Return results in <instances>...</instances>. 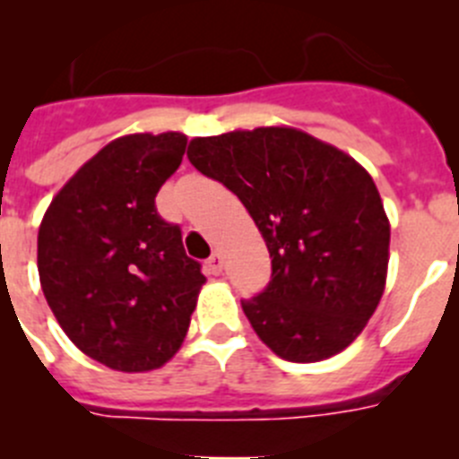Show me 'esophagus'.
Returning a JSON list of instances; mask_svg holds the SVG:
<instances>
[{
	"label": "esophagus",
	"mask_w": 459,
	"mask_h": 459,
	"mask_svg": "<svg viewBox=\"0 0 459 459\" xmlns=\"http://www.w3.org/2000/svg\"><path fill=\"white\" fill-rule=\"evenodd\" d=\"M206 271H209L211 275H221L222 273V257H221V255L213 253L209 259H206Z\"/></svg>",
	"instance_id": "esophagus-1"
}]
</instances>
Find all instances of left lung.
Instances as JSON below:
<instances>
[{
	"label": "left lung",
	"mask_w": 459,
	"mask_h": 459,
	"mask_svg": "<svg viewBox=\"0 0 459 459\" xmlns=\"http://www.w3.org/2000/svg\"><path fill=\"white\" fill-rule=\"evenodd\" d=\"M188 160L248 209L271 255V282L243 312L285 360L350 347L386 285L391 225L370 174L296 128L195 137Z\"/></svg>",
	"instance_id": "obj_1"
}]
</instances>
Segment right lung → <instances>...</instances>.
I'll return each instance as SVG.
<instances>
[{"instance_id": "1", "label": "right lung", "mask_w": 459, "mask_h": 459, "mask_svg": "<svg viewBox=\"0 0 459 459\" xmlns=\"http://www.w3.org/2000/svg\"><path fill=\"white\" fill-rule=\"evenodd\" d=\"M181 133L109 142L48 206L39 275L71 342L121 372L156 370L188 333L204 275L156 195L186 152Z\"/></svg>"}]
</instances>
